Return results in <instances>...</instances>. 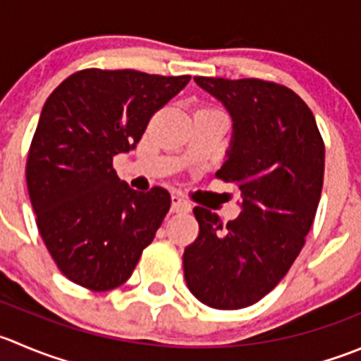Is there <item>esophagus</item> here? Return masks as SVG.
I'll list each match as a JSON object with an SVG mask.
<instances>
[{
    "label": "esophagus",
    "instance_id": "1",
    "mask_svg": "<svg viewBox=\"0 0 361 361\" xmlns=\"http://www.w3.org/2000/svg\"><path fill=\"white\" fill-rule=\"evenodd\" d=\"M171 212L173 213H188L190 212V202L183 199L181 195L174 194L171 197Z\"/></svg>",
    "mask_w": 361,
    "mask_h": 361
}]
</instances>
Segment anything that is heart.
<instances>
[{
    "label": "heart",
    "instance_id": "obj_1",
    "mask_svg": "<svg viewBox=\"0 0 361 361\" xmlns=\"http://www.w3.org/2000/svg\"><path fill=\"white\" fill-rule=\"evenodd\" d=\"M199 111H206V109H199Z\"/></svg>",
    "mask_w": 361,
    "mask_h": 361
}]
</instances>
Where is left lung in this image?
I'll return each instance as SVG.
<instances>
[{
  "mask_svg": "<svg viewBox=\"0 0 361 361\" xmlns=\"http://www.w3.org/2000/svg\"><path fill=\"white\" fill-rule=\"evenodd\" d=\"M233 118L216 176L236 183L241 213L224 226L195 206L199 234L183 252L192 295L216 310L264 298L305 245L323 190L324 142L312 111L293 90L262 79L194 77Z\"/></svg>",
  "mask_w": 361,
  "mask_h": 361,
  "instance_id": "1",
  "label": "left lung"
}]
</instances>
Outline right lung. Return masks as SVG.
Masks as SVG:
<instances>
[{"instance_id": "right-lung-1", "label": "right lung", "mask_w": 361, "mask_h": 361, "mask_svg": "<svg viewBox=\"0 0 361 361\" xmlns=\"http://www.w3.org/2000/svg\"><path fill=\"white\" fill-rule=\"evenodd\" d=\"M190 75L86 68L45 100L26 160L37 227L73 284L102 293L134 271L171 208L166 188L132 190L113 157L135 148L149 120Z\"/></svg>"}]
</instances>
